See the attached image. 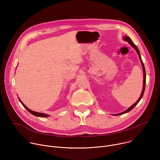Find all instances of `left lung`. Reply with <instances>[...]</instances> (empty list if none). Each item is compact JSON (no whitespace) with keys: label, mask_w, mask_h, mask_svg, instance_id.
Instances as JSON below:
<instances>
[{"label":"left lung","mask_w":160,"mask_h":160,"mask_svg":"<svg viewBox=\"0 0 160 160\" xmlns=\"http://www.w3.org/2000/svg\"><path fill=\"white\" fill-rule=\"evenodd\" d=\"M123 40H125V41H127V42H128L129 43V44L131 45V46H132L133 48L135 49V50L136 51V52H138V56H139V57L140 61H141V64H142V66L143 73H144V80H143V83H143V88H142V91L141 95L139 99L138 100V101L135 102L133 105H132L129 108H128V109H127V110H125V111H123V112H120V113H118V114H116V115H116V116H117V115H123V114H125V113H126V112H129V111H131L137 104H138L139 103V102L140 101V100L142 99V96H143V95H144V90H145V87H146V70H145V68H144V63H143V62H142V59H141V54H140V52H139V50L138 49V47H137L136 45L133 43V42L132 41V40L130 39V38L128 37V36H125V37H123Z\"/></svg>","instance_id":"1"}]
</instances>
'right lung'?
I'll return each mask as SVG.
<instances>
[{"label":"right lung","instance_id":"add662e5","mask_svg":"<svg viewBox=\"0 0 160 160\" xmlns=\"http://www.w3.org/2000/svg\"><path fill=\"white\" fill-rule=\"evenodd\" d=\"M19 101L21 102V103L22 104V105L25 108H26V109L29 112H30L31 114H32V115H35V116H36V117H49V115H46V114H44V113H42V112H35V111H32V110H30V109H28L23 103H22V102H21V101L19 99Z\"/></svg>","mask_w":160,"mask_h":160}]
</instances>
